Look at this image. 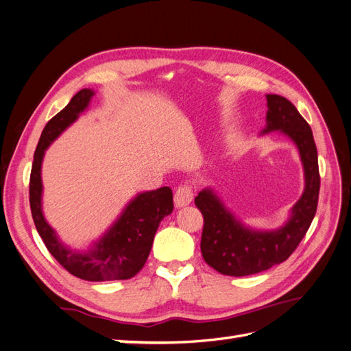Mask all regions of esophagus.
Listing matches in <instances>:
<instances>
[{
    "instance_id": "esophagus-1",
    "label": "esophagus",
    "mask_w": 351,
    "mask_h": 351,
    "mask_svg": "<svg viewBox=\"0 0 351 351\" xmlns=\"http://www.w3.org/2000/svg\"><path fill=\"white\" fill-rule=\"evenodd\" d=\"M193 186L190 183H183L180 184L174 193V204L177 208H182V206H186L189 205L190 202L193 200Z\"/></svg>"
}]
</instances>
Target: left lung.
I'll list each match as a JSON object with an SVG mask.
<instances>
[{
	"label": "left lung",
	"instance_id": "1",
	"mask_svg": "<svg viewBox=\"0 0 351 351\" xmlns=\"http://www.w3.org/2000/svg\"><path fill=\"white\" fill-rule=\"evenodd\" d=\"M267 101L268 125L263 133L281 130L297 145L304 167L306 187L293 206L290 221L280 230L269 232L243 227L212 190H202L195 197V204L204 215L202 256L210 268L230 277L258 274L289 259L306 236L317 208L321 177L311 125L284 97L267 95Z\"/></svg>",
	"mask_w": 351,
	"mask_h": 351
}]
</instances>
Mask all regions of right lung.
I'll return each instance as SVG.
<instances>
[{
  "label": "right lung",
  "instance_id": "right-lung-1",
  "mask_svg": "<svg viewBox=\"0 0 351 351\" xmlns=\"http://www.w3.org/2000/svg\"><path fill=\"white\" fill-rule=\"evenodd\" d=\"M92 97L93 90L90 89L79 90L66 108H62L47 123L40 134L29 182L32 218L49 253L74 277L84 281L130 280L146 263L159 222L173 212L171 189L159 187L133 199L119 221L88 253L74 252L62 246L54 230L42 215L40 164L45 149L77 119L79 114L88 107Z\"/></svg>",
  "mask_w": 351,
  "mask_h": 351
}]
</instances>
